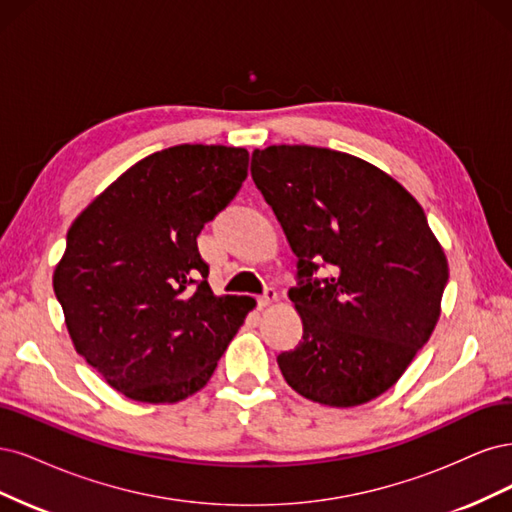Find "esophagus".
<instances>
[{"label":"esophagus","instance_id":"34e87169","mask_svg":"<svg viewBox=\"0 0 512 512\" xmlns=\"http://www.w3.org/2000/svg\"><path fill=\"white\" fill-rule=\"evenodd\" d=\"M276 300H278V293L274 289H266V293L259 295V298H257V306L263 310V308L276 304Z\"/></svg>","mask_w":512,"mask_h":512}]
</instances>
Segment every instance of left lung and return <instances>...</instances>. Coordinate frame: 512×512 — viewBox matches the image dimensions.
<instances>
[{
  "instance_id": "8db88e82",
  "label": "left lung",
  "mask_w": 512,
  "mask_h": 512,
  "mask_svg": "<svg viewBox=\"0 0 512 512\" xmlns=\"http://www.w3.org/2000/svg\"><path fill=\"white\" fill-rule=\"evenodd\" d=\"M251 176L298 257L289 300L302 340L276 357L291 389L334 408L400 381L440 317L449 263L421 204L372 163L332 148H255ZM323 260L327 279H312Z\"/></svg>"
}]
</instances>
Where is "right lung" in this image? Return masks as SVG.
Wrapping results in <instances>:
<instances>
[{"label":"right lung","instance_id":"add662e5","mask_svg":"<svg viewBox=\"0 0 512 512\" xmlns=\"http://www.w3.org/2000/svg\"><path fill=\"white\" fill-rule=\"evenodd\" d=\"M246 170V148H163L72 223L53 289L76 353L125 398L187 400L255 308L246 295H214L197 251V236L234 200Z\"/></svg>","mask_w":512,"mask_h":512}]
</instances>
